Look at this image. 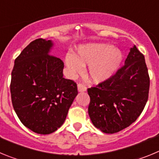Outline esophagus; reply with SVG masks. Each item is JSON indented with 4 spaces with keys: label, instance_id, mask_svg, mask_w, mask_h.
<instances>
[{
    "label": "esophagus",
    "instance_id": "esophagus-1",
    "mask_svg": "<svg viewBox=\"0 0 159 159\" xmlns=\"http://www.w3.org/2000/svg\"><path fill=\"white\" fill-rule=\"evenodd\" d=\"M77 88H78V91L79 92H86L87 91V87L85 85H84L83 84H78L77 85Z\"/></svg>",
    "mask_w": 159,
    "mask_h": 159
}]
</instances>
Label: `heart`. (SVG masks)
<instances>
[{
  "label": "heart",
  "mask_w": 159,
  "mask_h": 159,
  "mask_svg": "<svg viewBox=\"0 0 159 159\" xmlns=\"http://www.w3.org/2000/svg\"><path fill=\"white\" fill-rule=\"evenodd\" d=\"M122 60V53L110 43H90L81 46L77 56L67 54L65 63L70 72L80 73L85 64H89L88 75L91 80L99 83L116 71Z\"/></svg>",
  "instance_id": "obj_1"
}]
</instances>
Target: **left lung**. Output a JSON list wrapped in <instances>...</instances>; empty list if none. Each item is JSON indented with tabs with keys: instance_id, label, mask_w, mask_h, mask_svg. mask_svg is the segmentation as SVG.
Wrapping results in <instances>:
<instances>
[{
	"instance_id": "1",
	"label": "left lung",
	"mask_w": 159,
	"mask_h": 159,
	"mask_svg": "<svg viewBox=\"0 0 159 159\" xmlns=\"http://www.w3.org/2000/svg\"><path fill=\"white\" fill-rule=\"evenodd\" d=\"M149 88L145 58L134 45L115 75L88 89V114L94 126L107 134L127 128L143 112Z\"/></svg>"
}]
</instances>
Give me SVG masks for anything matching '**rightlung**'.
<instances>
[{"label": "right lung", "instance_id": "obj_1", "mask_svg": "<svg viewBox=\"0 0 159 159\" xmlns=\"http://www.w3.org/2000/svg\"><path fill=\"white\" fill-rule=\"evenodd\" d=\"M52 40L36 39L15 60L10 92L18 118L35 133L48 134L65 121L78 94L77 84L63 77L64 62L49 53Z\"/></svg>", "mask_w": 159, "mask_h": 159}]
</instances>
